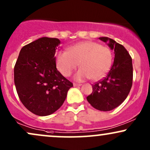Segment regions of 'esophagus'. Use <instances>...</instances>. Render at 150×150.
Wrapping results in <instances>:
<instances>
[{
    "mask_svg": "<svg viewBox=\"0 0 150 150\" xmlns=\"http://www.w3.org/2000/svg\"><path fill=\"white\" fill-rule=\"evenodd\" d=\"M82 85L81 84H77V83H73V86L74 87H80Z\"/></svg>",
    "mask_w": 150,
    "mask_h": 150,
    "instance_id": "esophagus-1",
    "label": "esophagus"
}]
</instances>
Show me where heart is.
Here are the masks:
<instances>
[{
  "mask_svg": "<svg viewBox=\"0 0 150 150\" xmlns=\"http://www.w3.org/2000/svg\"><path fill=\"white\" fill-rule=\"evenodd\" d=\"M112 61L109 48L91 41L75 44L67 52L60 51L56 59L58 71L65 77H69L79 65L80 69L75 75L78 81L99 80L109 70Z\"/></svg>",
  "mask_w": 150,
  "mask_h": 150,
  "instance_id": "b5f03b06",
  "label": "heart"
}]
</instances>
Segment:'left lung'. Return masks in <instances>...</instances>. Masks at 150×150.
<instances>
[{
	"instance_id": "left-lung-1",
	"label": "left lung",
	"mask_w": 150,
	"mask_h": 150,
	"mask_svg": "<svg viewBox=\"0 0 150 150\" xmlns=\"http://www.w3.org/2000/svg\"><path fill=\"white\" fill-rule=\"evenodd\" d=\"M109 42L108 46L114 50L115 58L111 70L106 77L92 85V93L87 101L96 109L108 111L119 106L128 97L132 85V58L125 47L108 37H100Z\"/></svg>"
}]
</instances>
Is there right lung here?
<instances>
[{
    "label": "right lung",
    "instance_id": "obj_1",
    "mask_svg": "<svg viewBox=\"0 0 150 150\" xmlns=\"http://www.w3.org/2000/svg\"><path fill=\"white\" fill-rule=\"evenodd\" d=\"M60 40L42 37L24 46L14 67L18 97L26 108L40 116L63 105L73 84L56 68L55 53Z\"/></svg>",
    "mask_w": 150,
    "mask_h": 150
}]
</instances>
